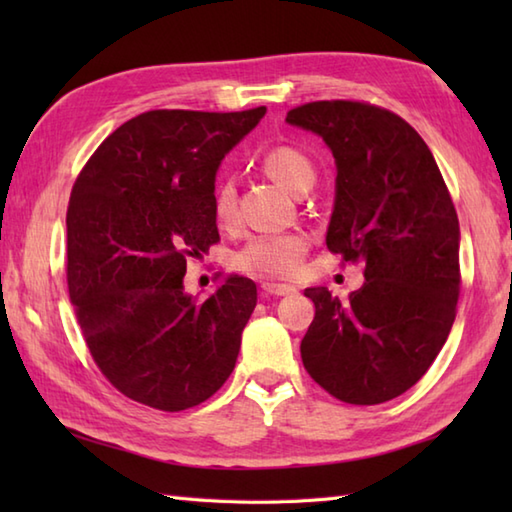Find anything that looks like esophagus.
<instances>
[{"instance_id": "esophagus-1", "label": "esophagus", "mask_w": 512, "mask_h": 512, "mask_svg": "<svg viewBox=\"0 0 512 512\" xmlns=\"http://www.w3.org/2000/svg\"><path fill=\"white\" fill-rule=\"evenodd\" d=\"M264 295L270 297H284V295H295L297 288L295 286H288V284H275V281H264L262 284Z\"/></svg>"}]
</instances>
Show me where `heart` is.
Here are the masks:
<instances>
[{"instance_id": "obj_1", "label": "heart", "mask_w": 512, "mask_h": 512, "mask_svg": "<svg viewBox=\"0 0 512 512\" xmlns=\"http://www.w3.org/2000/svg\"><path fill=\"white\" fill-rule=\"evenodd\" d=\"M262 169L270 178L295 193H306L317 180V169H314L312 160L301 149L290 145H275L264 151ZM211 206L215 222L222 228H233L237 224L239 213L233 180L222 178L215 184ZM306 250L308 237L301 231L259 233L237 250L235 264L250 275L295 277L301 270Z\"/></svg>"}]
</instances>
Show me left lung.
Wrapping results in <instances>:
<instances>
[{
	"label": "left lung",
	"mask_w": 512,
	"mask_h": 512,
	"mask_svg": "<svg viewBox=\"0 0 512 512\" xmlns=\"http://www.w3.org/2000/svg\"><path fill=\"white\" fill-rule=\"evenodd\" d=\"M286 121L319 134L336 160L325 244L365 264L350 299L308 288L306 372L350 405L405 394L436 361L458 308L460 224L431 149L405 118L363 101H314Z\"/></svg>",
	"instance_id": "obj_1"
}]
</instances>
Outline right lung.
<instances>
[{"label":"right lung","instance_id":"obj_1","mask_svg":"<svg viewBox=\"0 0 512 512\" xmlns=\"http://www.w3.org/2000/svg\"><path fill=\"white\" fill-rule=\"evenodd\" d=\"M266 107L151 110L107 136L68 204V292L96 367L123 396L160 411L209 400L231 376L257 286L226 275L206 299L184 292L187 259L220 242L215 171Z\"/></svg>","mask_w":512,"mask_h":512}]
</instances>
